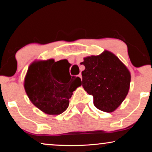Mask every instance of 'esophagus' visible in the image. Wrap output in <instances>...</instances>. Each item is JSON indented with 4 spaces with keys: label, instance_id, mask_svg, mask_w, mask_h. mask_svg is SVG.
Wrapping results in <instances>:
<instances>
[{
    "label": "esophagus",
    "instance_id": "1",
    "mask_svg": "<svg viewBox=\"0 0 152 152\" xmlns=\"http://www.w3.org/2000/svg\"><path fill=\"white\" fill-rule=\"evenodd\" d=\"M78 77H80V79H81V80H82V75H81V74H80V75H78Z\"/></svg>",
    "mask_w": 152,
    "mask_h": 152
}]
</instances>
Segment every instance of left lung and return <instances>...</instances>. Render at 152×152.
<instances>
[{
  "label": "left lung",
  "instance_id": "obj_1",
  "mask_svg": "<svg viewBox=\"0 0 152 152\" xmlns=\"http://www.w3.org/2000/svg\"><path fill=\"white\" fill-rule=\"evenodd\" d=\"M81 64L85 66L82 72V86L93 96L95 107L107 113L113 112L128 94L129 70L119 58L108 50L84 57Z\"/></svg>",
  "mask_w": 152,
  "mask_h": 152
}]
</instances>
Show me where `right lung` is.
<instances>
[{"label": "right lung", "instance_id": "1", "mask_svg": "<svg viewBox=\"0 0 152 152\" xmlns=\"http://www.w3.org/2000/svg\"><path fill=\"white\" fill-rule=\"evenodd\" d=\"M57 62L53 59L33 61L24 80L25 91L31 102L43 113L54 115L67 109L72 92L82 85L79 77L66 78Z\"/></svg>", "mask_w": 152, "mask_h": 152}]
</instances>
